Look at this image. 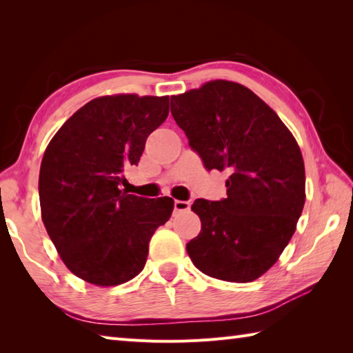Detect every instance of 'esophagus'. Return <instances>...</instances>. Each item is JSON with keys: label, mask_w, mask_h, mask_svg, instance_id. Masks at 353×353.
I'll return each mask as SVG.
<instances>
[{"label": "esophagus", "mask_w": 353, "mask_h": 353, "mask_svg": "<svg viewBox=\"0 0 353 353\" xmlns=\"http://www.w3.org/2000/svg\"><path fill=\"white\" fill-rule=\"evenodd\" d=\"M174 208L176 213H184V211L190 210V202L189 201H175L174 202Z\"/></svg>", "instance_id": "34e87169"}]
</instances>
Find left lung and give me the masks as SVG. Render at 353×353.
I'll use <instances>...</instances> for the list:
<instances>
[{
    "mask_svg": "<svg viewBox=\"0 0 353 353\" xmlns=\"http://www.w3.org/2000/svg\"><path fill=\"white\" fill-rule=\"evenodd\" d=\"M170 112L205 169H228L226 198L196 199L202 228L187 254L211 278L250 283L276 263L305 203L299 146L279 116L252 90L205 83L170 98Z\"/></svg>",
    "mask_w": 353,
    "mask_h": 353,
    "instance_id": "left-lung-1",
    "label": "left lung"
}]
</instances>
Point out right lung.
I'll list each match as a JSON object with an SVG mask.
<instances>
[{
  "mask_svg": "<svg viewBox=\"0 0 353 353\" xmlns=\"http://www.w3.org/2000/svg\"><path fill=\"white\" fill-rule=\"evenodd\" d=\"M169 97L92 99L63 123L39 174L42 221L66 268L90 284L127 283L143 270L150 240L174 199L128 194L119 185L148 136L166 121Z\"/></svg>",
  "mask_w": 353,
  "mask_h": 353,
  "instance_id": "obj_1",
  "label": "right lung"
}]
</instances>
